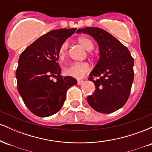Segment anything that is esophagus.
I'll return each mask as SVG.
<instances>
[{
  "label": "esophagus",
  "instance_id": "34e87169",
  "mask_svg": "<svg viewBox=\"0 0 152 152\" xmlns=\"http://www.w3.org/2000/svg\"><path fill=\"white\" fill-rule=\"evenodd\" d=\"M83 80H78L77 83L78 85H81V84H82V83H83Z\"/></svg>",
  "mask_w": 152,
  "mask_h": 152
}]
</instances>
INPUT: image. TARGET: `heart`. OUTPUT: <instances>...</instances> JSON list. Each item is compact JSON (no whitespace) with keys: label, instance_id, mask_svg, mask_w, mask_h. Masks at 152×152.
I'll return each mask as SVG.
<instances>
[{"label":"heart","instance_id":"b5f03b06","mask_svg":"<svg viewBox=\"0 0 152 152\" xmlns=\"http://www.w3.org/2000/svg\"><path fill=\"white\" fill-rule=\"evenodd\" d=\"M78 41L86 50H91L94 48V43L88 38L81 36L78 38ZM68 43L64 42L59 47L58 56L61 60H64L67 56ZM90 71V66L86 62H76L70 64L64 69V73L68 76L75 78H82L88 74Z\"/></svg>","mask_w":152,"mask_h":152}]
</instances>
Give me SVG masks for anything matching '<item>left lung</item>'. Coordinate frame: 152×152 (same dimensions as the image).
I'll use <instances>...</instances> for the list:
<instances>
[{
  "label": "left lung",
  "instance_id": "left-lung-1",
  "mask_svg": "<svg viewBox=\"0 0 152 152\" xmlns=\"http://www.w3.org/2000/svg\"><path fill=\"white\" fill-rule=\"evenodd\" d=\"M81 32L96 40L100 53L88 78L96 89L87 97V102L95 111L111 114L124 105L129 96L134 81V58L126 46L104 29L86 27L78 29V34Z\"/></svg>",
  "mask_w": 152,
  "mask_h": 152
}]
</instances>
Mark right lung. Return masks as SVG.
Listing matches in <instances>:
<instances>
[{
  "instance_id": "obj_1",
  "label": "right lung",
  "mask_w": 152,
  "mask_h": 152,
  "mask_svg": "<svg viewBox=\"0 0 152 152\" xmlns=\"http://www.w3.org/2000/svg\"><path fill=\"white\" fill-rule=\"evenodd\" d=\"M76 31L61 28L48 32L19 57L15 72L18 91L28 109L36 116L47 117L58 112L65 102L67 90L77 84L74 78L61 76L58 63L59 47Z\"/></svg>"
}]
</instances>
